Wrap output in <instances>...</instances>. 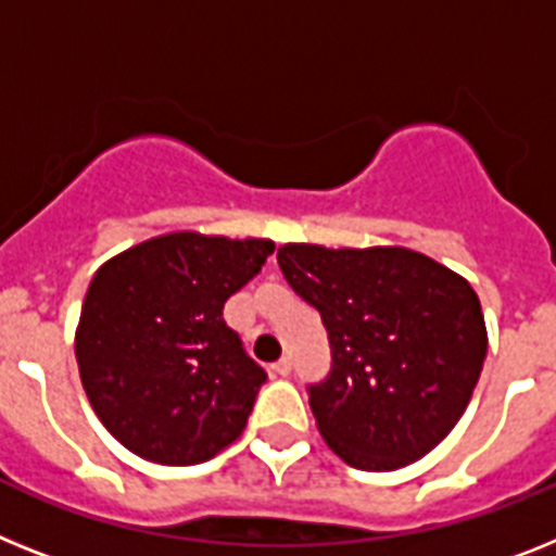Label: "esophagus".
Returning <instances> with one entry per match:
<instances>
[{"instance_id": "1", "label": "esophagus", "mask_w": 556, "mask_h": 556, "mask_svg": "<svg viewBox=\"0 0 556 556\" xmlns=\"http://www.w3.org/2000/svg\"><path fill=\"white\" fill-rule=\"evenodd\" d=\"M270 370L277 372V376H288V372H291V358L282 356L279 362H274V365H270Z\"/></svg>"}]
</instances>
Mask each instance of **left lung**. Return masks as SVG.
I'll return each mask as SVG.
<instances>
[{"instance_id": "8db88e82", "label": "left lung", "mask_w": 556, "mask_h": 556, "mask_svg": "<svg viewBox=\"0 0 556 556\" xmlns=\"http://www.w3.org/2000/svg\"><path fill=\"white\" fill-rule=\"evenodd\" d=\"M288 286L328 328L333 367L311 384L330 450L365 472H393L460 421L486 358L478 293L460 274L401 245H279Z\"/></svg>"}]
</instances>
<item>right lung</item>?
<instances>
[{
  "label": "right lung",
  "mask_w": 556,
  "mask_h": 556,
  "mask_svg": "<svg viewBox=\"0 0 556 556\" xmlns=\"http://www.w3.org/2000/svg\"><path fill=\"white\" fill-rule=\"evenodd\" d=\"M274 254L270 240L172 231L96 270L76 362L98 421L138 458L191 466L235 444L265 370L223 305Z\"/></svg>",
  "instance_id": "1"
}]
</instances>
